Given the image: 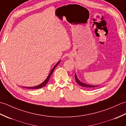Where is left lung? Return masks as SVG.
<instances>
[{
	"instance_id": "8db88e82",
	"label": "left lung",
	"mask_w": 126,
	"mask_h": 126,
	"mask_svg": "<svg viewBox=\"0 0 126 126\" xmlns=\"http://www.w3.org/2000/svg\"><path fill=\"white\" fill-rule=\"evenodd\" d=\"M75 81H76V82L79 84V85L81 86L82 87H87V88H94V87H97V86H92V85H89L88 84H86V83H84L82 82L81 81H80L78 79V78L76 74L75 75Z\"/></svg>"
}]
</instances>
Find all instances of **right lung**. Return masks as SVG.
<instances>
[{
  "instance_id": "1",
  "label": "right lung",
  "mask_w": 126,
  "mask_h": 126,
  "mask_svg": "<svg viewBox=\"0 0 126 126\" xmlns=\"http://www.w3.org/2000/svg\"><path fill=\"white\" fill-rule=\"evenodd\" d=\"M60 61H61V60L59 61V62H58L57 64H56V65L53 67V68H52V69L51 70V72L49 73L48 76L47 77V78H46V79L45 80L43 83H41V84H40V85H39L37 86H34V87H24L26 88H29V89H39V88H42V87H43L45 86V85L47 84V83L48 82V80H49V78H50V77H51L52 74L53 73V71H54V69L56 67H57V66H58V64L60 63Z\"/></svg>"
}]
</instances>
